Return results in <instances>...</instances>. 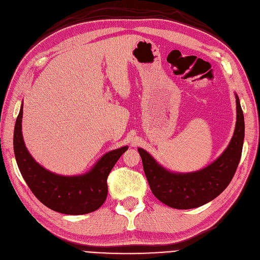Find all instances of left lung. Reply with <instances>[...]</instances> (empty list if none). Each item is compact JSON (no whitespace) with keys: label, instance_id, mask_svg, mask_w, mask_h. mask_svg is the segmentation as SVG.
<instances>
[{"label":"left lung","instance_id":"1","mask_svg":"<svg viewBox=\"0 0 260 260\" xmlns=\"http://www.w3.org/2000/svg\"><path fill=\"white\" fill-rule=\"evenodd\" d=\"M236 105L237 122L232 140L222 154L203 169L172 172L138 148L150 188L162 204L181 210L197 208L216 198L229 185L241 158L244 140V117L237 93Z\"/></svg>","mask_w":260,"mask_h":260}]
</instances>
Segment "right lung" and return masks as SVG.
I'll list each match as a JSON object with an SVG mask.
<instances>
[{"mask_svg":"<svg viewBox=\"0 0 260 260\" xmlns=\"http://www.w3.org/2000/svg\"><path fill=\"white\" fill-rule=\"evenodd\" d=\"M21 105L14 131L17 164L26 184L43 205L59 213L79 215L98 210L107 198V178L127 146L104 154L85 174L61 176L44 168L28 153L22 137Z\"/></svg>","mask_w":260,"mask_h":260,"instance_id":"1","label":"right lung"}]
</instances>
